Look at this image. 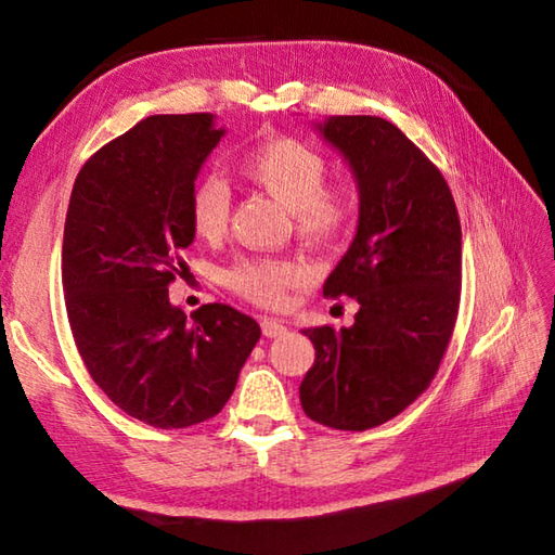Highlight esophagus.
Listing matches in <instances>:
<instances>
[{
  "label": "esophagus",
  "instance_id": "obj_1",
  "mask_svg": "<svg viewBox=\"0 0 555 555\" xmlns=\"http://www.w3.org/2000/svg\"><path fill=\"white\" fill-rule=\"evenodd\" d=\"M261 333H264L267 337H281L288 333V327L281 321H271V318H264V321H261Z\"/></svg>",
  "mask_w": 555,
  "mask_h": 555
}]
</instances>
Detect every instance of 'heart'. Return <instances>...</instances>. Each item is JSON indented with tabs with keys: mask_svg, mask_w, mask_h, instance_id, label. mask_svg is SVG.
<instances>
[{
	"mask_svg": "<svg viewBox=\"0 0 555 555\" xmlns=\"http://www.w3.org/2000/svg\"><path fill=\"white\" fill-rule=\"evenodd\" d=\"M242 173L264 188L294 212L300 240L331 244L352 228L357 191L345 181H325L327 158L315 146L294 137L267 139L251 146L240 162ZM232 198L218 176H201L188 193V218L203 240H220L228 232ZM228 286L242 298L264 308L284 306L288 286L298 284L300 267L288 259H240L228 269Z\"/></svg>",
	"mask_w": 555,
	"mask_h": 555,
	"instance_id": "1",
	"label": "heart"
}]
</instances>
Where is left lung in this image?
I'll list each match as a JSON object with an SVG mask.
<instances>
[{
  "instance_id": "8db88e82",
  "label": "left lung",
  "mask_w": 555,
  "mask_h": 555,
  "mask_svg": "<svg viewBox=\"0 0 555 555\" xmlns=\"http://www.w3.org/2000/svg\"><path fill=\"white\" fill-rule=\"evenodd\" d=\"M352 166L360 188L357 234L323 294L357 298L350 327L304 331L315 362L300 406L315 424L370 430L428 389L455 331L463 286V232L438 166L382 117L318 125Z\"/></svg>"
}]
</instances>
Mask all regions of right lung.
I'll use <instances>...</instances> for the list:
<instances>
[{
	"label": "right lung",
	"instance_id": "right-lung-1",
	"mask_svg": "<svg viewBox=\"0 0 555 555\" xmlns=\"http://www.w3.org/2000/svg\"><path fill=\"white\" fill-rule=\"evenodd\" d=\"M212 115H154L92 154L73 183L61 276L92 382L131 418L188 428L220 413L259 340L255 318L168 300L195 232L188 193L218 146Z\"/></svg>",
	"mask_w": 555,
	"mask_h": 555
}]
</instances>
